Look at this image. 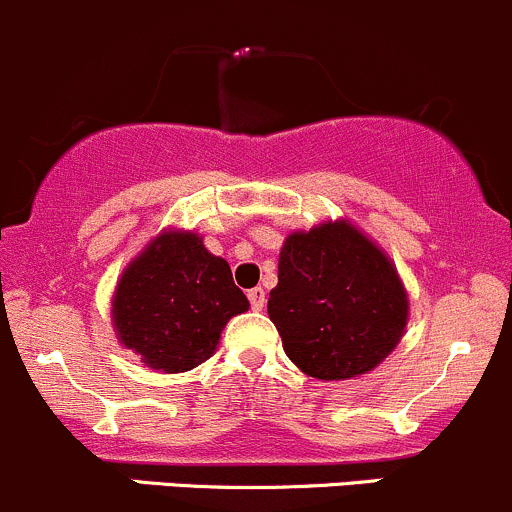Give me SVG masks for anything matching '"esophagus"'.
Segmentation results:
<instances>
[{
    "label": "esophagus",
    "mask_w": 512,
    "mask_h": 512,
    "mask_svg": "<svg viewBox=\"0 0 512 512\" xmlns=\"http://www.w3.org/2000/svg\"><path fill=\"white\" fill-rule=\"evenodd\" d=\"M249 303L254 310H261L266 305V291L263 288H251L249 291Z\"/></svg>",
    "instance_id": "1"
}]
</instances>
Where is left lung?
Returning <instances> with one entry per match:
<instances>
[{
  "instance_id": "left-lung-1",
  "label": "left lung",
  "mask_w": 512,
  "mask_h": 512,
  "mask_svg": "<svg viewBox=\"0 0 512 512\" xmlns=\"http://www.w3.org/2000/svg\"><path fill=\"white\" fill-rule=\"evenodd\" d=\"M407 310L392 261L345 221L298 231L283 244L268 318L310 377L374 370L402 337Z\"/></svg>"
}]
</instances>
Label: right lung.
<instances>
[{
    "instance_id": "1",
    "label": "right lung",
    "mask_w": 512,
    "mask_h": 512,
    "mask_svg": "<svg viewBox=\"0 0 512 512\" xmlns=\"http://www.w3.org/2000/svg\"><path fill=\"white\" fill-rule=\"evenodd\" d=\"M249 310L224 258L197 234H162L125 268L113 298L120 342L147 367L184 372L212 357L226 320Z\"/></svg>"
}]
</instances>
